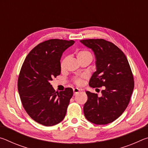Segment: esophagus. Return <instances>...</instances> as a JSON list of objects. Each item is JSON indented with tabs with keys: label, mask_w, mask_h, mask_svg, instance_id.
I'll list each match as a JSON object with an SVG mask.
<instances>
[{
	"label": "esophagus",
	"mask_w": 148,
	"mask_h": 148,
	"mask_svg": "<svg viewBox=\"0 0 148 148\" xmlns=\"http://www.w3.org/2000/svg\"><path fill=\"white\" fill-rule=\"evenodd\" d=\"M73 91H74V95H76L77 93H78V92L80 91V89L78 88H74Z\"/></svg>",
	"instance_id": "obj_1"
}]
</instances>
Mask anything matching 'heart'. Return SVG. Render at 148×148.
I'll return each mask as SVG.
<instances>
[{
  "label": "heart",
  "instance_id": "heart-1",
  "mask_svg": "<svg viewBox=\"0 0 148 148\" xmlns=\"http://www.w3.org/2000/svg\"><path fill=\"white\" fill-rule=\"evenodd\" d=\"M88 56H91V54L89 53V51H86V50H82V51H79L78 53H77V59H81V58H84V57H88ZM64 64V61L61 62V66H62ZM75 83H76L77 85H81L82 83V80L80 78H77L75 79Z\"/></svg>",
  "mask_w": 148,
  "mask_h": 148
}]
</instances>
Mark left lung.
<instances>
[{"label": "left lung", "mask_w": 148, "mask_h": 148, "mask_svg": "<svg viewBox=\"0 0 148 148\" xmlns=\"http://www.w3.org/2000/svg\"><path fill=\"white\" fill-rule=\"evenodd\" d=\"M80 42L93 51L96 71L90 78L92 87L104 86L102 95L86 91L85 117L96 125L113 122L123 113L134 89V79L128 60L116 45L103 39L82 40Z\"/></svg>", "instance_id": "left-lung-1"}]
</instances>
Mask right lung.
Returning <instances> with one entry per match:
<instances>
[{
	"label": "right lung",
	"mask_w": 148,
	"mask_h": 148,
	"mask_svg": "<svg viewBox=\"0 0 148 148\" xmlns=\"http://www.w3.org/2000/svg\"><path fill=\"white\" fill-rule=\"evenodd\" d=\"M74 40L51 39L34 47L27 55L20 71L17 88L29 116L44 126H53L64 118L72 88L56 92L50 84L61 74L62 54Z\"/></svg>",
	"instance_id": "obj_1"
}]
</instances>
